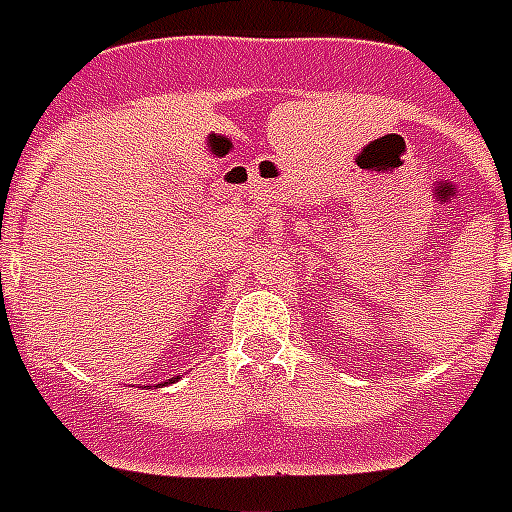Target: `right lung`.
<instances>
[{
	"label": "right lung",
	"mask_w": 512,
	"mask_h": 512,
	"mask_svg": "<svg viewBox=\"0 0 512 512\" xmlns=\"http://www.w3.org/2000/svg\"><path fill=\"white\" fill-rule=\"evenodd\" d=\"M163 384H174V381H171V378H169V381H163Z\"/></svg>",
	"instance_id": "obj_1"
}]
</instances>
